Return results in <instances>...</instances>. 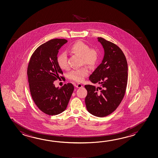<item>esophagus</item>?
Returning <instances> with one entry per match:
<instances>
[{
	"mask_svg": "<svg viewBox=\"0 0 158 158\" xmlns=\"http://www.w3.org/2000/svg\"><path fill=\"white\" fill-rule=\"evenodd\" d=\"M75 86L77 88H81V87H82V85L81 84H75Z\"/></svg>",
	"mask_w": 158,
	"mask_h": 158,
	"instance_id": "obj_1",
	"label": "esophagus"
}]
</instances>
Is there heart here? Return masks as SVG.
I'll list each match as a JSON object with an SVG mask.
<instances>
[{
    "label": "heart",
    "instance_id": "obj_1",
    "mask_svg": "<svg viewBox=\"0 0 158 158\" xmlns=\"http://www.w3.org/2000/svg\"><path fill=\"white\" fill-rule=\"evenodd\" d=\"M72 53L81 57L82 64L93 67L97 64L99 59V52L97 48H90L84 42L78 41L74 43L70 48ZM57 64L61 69L67 70L69 68V63L67 54L62 52L57 56ZM89 73L87 68H81L80 69L71 71L68 73V78L71 80L76 82H82Z\"/></svg>",
    "mask_w": 158,
    "mask_h": 158
}]
</instances>
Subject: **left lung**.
I'll return each instance as SVG.
<instances>
[{"label": "left lung", "mask_w": 158, "mask_h": 158, "mask_svg": "<svg viewBox=\"0 0 158 158\" xmlns=\"http://www.w3.org/2000/svg\"><path fill=\"white\" fill-rule=\"evenodd\" d=\"M104 50L103 59L89 77L95 87L86 85L87 110L97 117H104L116 110L124 97L128 82V63L125 55L116 44L98 38Z\"/></svg>", "instance_id": "obj_1"}]
</instances>
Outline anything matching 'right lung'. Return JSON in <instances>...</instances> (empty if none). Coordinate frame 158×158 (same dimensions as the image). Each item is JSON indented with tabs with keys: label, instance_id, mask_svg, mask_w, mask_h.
Wrapping results in <instances>:
<instances>
[{
	"label": "right lung",
	"instance_id": "1",
	"mask_svg": "<svg viewBox=\"0 0 158 158\" xmlns=\"http://www.w3.org/2000/svg\"><path fill=\"white\" fill-rule=\"evenodd\" d=\"M65 39H53L41 44L34 52L28 64L27 74L30 94L35 104L44 114H59L65 110L74 90L71 83L59 88L54 82L63 74L57 64L59 50L67 42Z\"/></svg>",
	"mask_w": 158,
	"mask_h": 158
}]
</instances>
